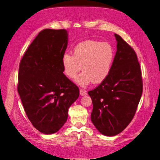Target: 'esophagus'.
<instances>
[{
  "mask_svg": "<svg viewBox=\"0 0 160 160\" xmlns=\"http://www.w3.org/2000/svg\"><path fill=\"white\" fill-rule=\"evenodd\" d=\"M79 92H80V95L81 96L85 95L87 94V91L85 89H79Z\"/></svg>",
  "mask_w": 160,
  "mask_h": 160,
  "instance_id": "1",
  "label": "esophagus"
}]
</instances>
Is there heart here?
<instances>
[{"mask_svg":"<svg viewBox=\"0 0 160 160\" xmlns=\"http://www.w3.org/2000/svg\"><path fill=\"white\" fill-rule=\"evenodd\" d=\"M114 59V50L108 42L88 40L80 42L74 49L73 55L65 53L62 57L64 73L73 79L82 69L83 72L75 79L81 87L91 82H103L111 71Z\"/></svg>","mask_w":160,"mask_h":160,"instance_id":"obj_1","label":"heart"}]
</instances>
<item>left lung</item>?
Listing matches in <instances>:
<instances>
[{"instance_id": "left-lung-1", "label": "left lung", "mask_w": 160, "mask_h": 160, "mask_svg": "<svg viewBox=\"0 0 160 160\" xmlns=\"http://www.w3.org/2000/svg\"><path fill=\"white\" fill-rule=\"evenodd\" d=\"M117 51L111 71L101 84L88 91L93 103L91 118L99 132L113 136L133 119L143 92L142 71L133 48L115 34Z\"/></svg>"}]
</instances>
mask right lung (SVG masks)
<instances>
[{"label":"right lung","instance_id":"1","mask_svg":"<svg viewBox=\"0 0 160 160\" xmlns=\"http://www.w3.org/2000/svg\"><path fill=\"white\" fill-rule=\"evenodd\" d=\"M68 43L65 29L41 31L19 65L18 93L28 119L45 134L58 132L79 96L78 87L63 74L62 57Z\"/></svg>","mask_w":160,"mask_h":160}]
</instances>
